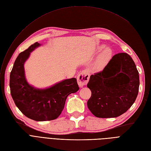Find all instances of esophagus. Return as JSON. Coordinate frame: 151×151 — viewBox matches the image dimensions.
Instances as JSON below:
<instances>
[{"instance_id":"obj_1","label":"esophagus","mask_w":151,"mask_h":151,"mask_svg":"<svg viewBox=\"0 0 151 151\" xmlns=\"http://www.w3.org/2000/svg\"><path fill=\"white\" fill-rule=\"evenodd\" d=\"M90 75L87 70H83L77 76V83L80 87H83L89 80Z\"/></svg>"}]
</instances>
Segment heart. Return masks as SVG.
<instances>
[{"label":"heart","instance_id":"obj_1","mask_svg":"<svg viewBox=\"0 0 151 151\" xmlns=\"http://www.w3.org/2000/svg\"><path fill=\"white\" fill-rule=\"evenodd\" d=\"M111 56L112 51L111 48L109 47L106 48L98 58L95 63V68L96 69H101L103 68L108 63Z\"/></svg>","mask_w":151,"mask_h":151}]
</instances>
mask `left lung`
Wrapping results in <instances>:
<instances>
[{
  "instance_id": "8db88e82",
  "label": "left lung",
  "mask_w": 151,
  "mask_h": 151,
  "mask_svg": "<svg viewBox=\"0 0 151 151\" xmlns=\"http://www.w3.org/2000/svg\"><path fill=\"white\" fill-rule=\"evenodd\" d=\"M139 86V73L131 56L116 54L102 71L90 76L87 87L91 96L87 106L97 117H119L135 101Z\"/></svg>"
}]
</instances>
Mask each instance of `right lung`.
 I'll return each mask as SVG.
<instances>
[{
    "mask_svg": "<svg viewBox=\"0 0 151 151\" xmlns=\"http://www.w3.org/2000/svg\"><path fill=\"white\" fill-rule=\"evenodd\" d=\"M40 44L35 42L19 54L10 73V88L12 98L25 116L35 121L56 119L63 111L66 98L79 87L76 78L64 80L49 88H36L26 79L24 64L30 53Z\"/></svg>",
    "mask_w": 151,
    "mask_h": 151,
    "instance_id": "obj_1",
    "label": "right lung"
}]
</instances>
